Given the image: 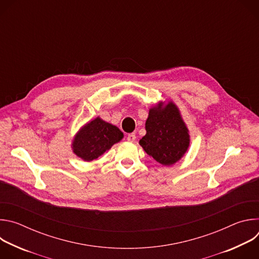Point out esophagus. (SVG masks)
Listing matches in <instances>:
<instances>
[{
  "mask_svg": "<svg viewBox=\"0 0 259 259\" xmlns=\"http://www.w3.org/2000/svg\"><path fill=\"white\" fill-rule=\"evenodd\" d=\"M136 139V136H135V134L134 133H129L128 135H127V140L128 141H134Z\"/></svg>",
  "mask_w": 259,
  "mask_h": 259,
  "instance_id": "1",
  "label": "esophagus"
}]
</instances>
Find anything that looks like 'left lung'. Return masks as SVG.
I'll use <instances>...</instances> for the list:
<instances>
[{
  "mask_svg": "<svg viewBox=\"0 0 259 259\" xmlns=\"http://www.w3.org/2000/svg\"><path fill=\"white\" fill-rule=\"evenodd\" d=\"M145 129L146 134L139 140V144L147 155L162 165L174 164L187 152L190 144L188 128L172 102L165 107L158 104L152 108Z\"/></svg>",
  "mask_w": 259,
  "mask_h": 259,
  "instance_id": "left-lung-1",
  "label": "left lung"
}]
</instances>
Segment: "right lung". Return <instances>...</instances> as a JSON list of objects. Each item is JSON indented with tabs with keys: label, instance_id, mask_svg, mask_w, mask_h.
Wrapping results in <instances>:
<instances>
[{
	"label": "right lung",
	"instance_id": "1",
	"mask_svg": "<svg viewBox=\"0 0 259 259\" xmlns=\"http://www.w3.org/2000/svg\"><path fill=\"white\" fill-rule=\"evenodd\" d=\"M123 138L122 131L99 118L88 123L72 143L73 153L85 161H92Z\"/></svg>",
	"mask_w": 259,
	"mask_h": 259
}]
</instances>
